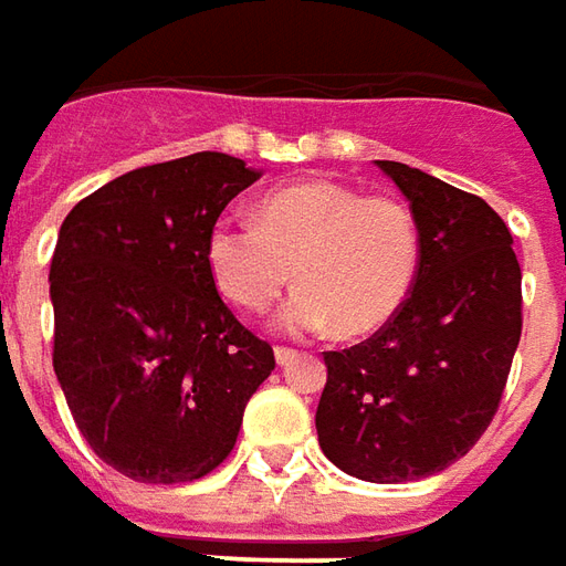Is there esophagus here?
<instances>
[{"label": "esophagus", "mask_w": 566, "mask_h": 566, "mask_svg": "<svg viewBox=\"0 0 566 566\" xmlns=\"http://www.w3.org/2000/svg\"><path fill=\"white\" fill-rule=\"evenodd\" d=\"M274 356L280 366H290L292 359H298V350H292V347H274Z\"/></svg>", "instance_id": "1"}]
</instances>
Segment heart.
<instances>
[{"label": "heart", "instance_id": "obj_1", "mask_svg": "<svg viewBox=\"0 0 566 566\" xmlns=\"http://www.w3.org/2000/svg\"><path fill=\"white\" fill-rule=\"evenodd\" d=\"M420 222L390 195L311 179L268 191L255 219L219 216L207 231V264L226 298L259 314L302 283L280 311L286 332L368 335L399 314L420 271Z\"/></svg>", "mask_w": 566, "mask_h": 566}]
</instances>
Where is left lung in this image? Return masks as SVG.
Masks as SVG:
<instances>
[{
    "instance_id": "1",
    "label": "left lung",
    "mask_w": 566,
    "mask_h": 566,
    "mask_svg": "<svg viewBox=\"0 0 566 566\" xmlns=\"http://www.w3.org/2000/svg\"><path fill=\"white\" fill-rule=\"evenodd\" d=\"M378 164L418 216L420 271L390 323L323 354L316 436L347 475L396 484L442 472L491 427L521 340V268L479 195Z\"/></svg>"
}]
</instances>
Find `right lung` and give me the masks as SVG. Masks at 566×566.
<instances>
[{"label": "right lung", "instance_id": "obj_1", "mask_svg": "<svg viewBox=\"0 0 566 566\" xmlns=\"http://www.w3.org/2000/svg\"><path fill=\"white\" fill-rule=\"evenodd\" d=\"M259 179L198 151L78 200L51 259L54 371L91 451L146 484L203 479L238 442L274 347L219 298L207 231Z\"/></svg>", "mask_w": 566, "mask_h": 566}]
</instances>
